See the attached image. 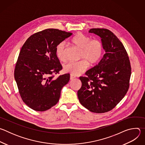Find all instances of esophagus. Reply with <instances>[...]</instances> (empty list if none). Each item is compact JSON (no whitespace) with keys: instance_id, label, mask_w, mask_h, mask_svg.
<instances>
[{"instance_id":"esophagus-1","label":"esophagus","mask_w":145,"mask_h":145,"mask_svg":"<svg viewBox=\"0 0 145 145\" xmlns=\"http://www.w3.org/2000/svg\"><path fill=\"white\" fill-rule=\"evenodd\" d=\"M76 77H75V76H74V75H73V74H71V76H70V79L71 80H73L74 78H75Z\"/></svg>"}]
</instances>
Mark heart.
<instances>
[{"mask_svg": "<svg viewBox=\"0 0 145 145\" xmlns=\"http://www.w3.org/2000/svg\"><path fill=\"white\" fill-rule=\"evenodd\" d=\"M71 42L75 46L81 50L80 59L78 62H69L64 66L65 72L73 75H80L88 68L89 64L95 65L100 60L103 53L102 43L97 39L91 40V38L82 33H78L72 39ZM57 57L61 61H65V43L58 44L56 49Z\"/></svg>", "mask_w": 145, "mask_h": 145, "instance_id": "obj_1", "label": "heart"}]
</instances>
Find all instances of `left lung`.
<instances>
[{
    "instance_id": "obj_1",
    "label": "left lung",
    "mask_w": 145,
    "mask_h": 145,
    "mask_svg": "<svg viewBox=\"0 0 145 145\" xmlns=\"http://www.w3.org/2000/svg\"><path fill=\"white\" fill-rule=\"evenodd\" d=\"M89 33L101 38L106 53L99 63L80 77L82 86L77 96L82 106L92 112L112 110L128 91L131 69L127 53L111 31L91 29Z\"/></svg>"
}]
</instances>
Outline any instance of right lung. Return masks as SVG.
<instances>
[{
  "label": "right lung",
  "instance_id": "add662e5",
  "mask_svg": "<svg viewBox=\"0 0 145 145\" xmlns=\"http://www.w3.org/2000/svg\"><path fill=\"white\" fill-rule=\"evenodd\" d=\"M72 34L58 29H45L31 35L20 49L14 77L20 97L31 109L45 111L58 103L70 74L54 78L53 74L62 69L56 49Z\"/></svg>",
  "mask_w": 145,
  "mask_h": 145
}]
</instances>
